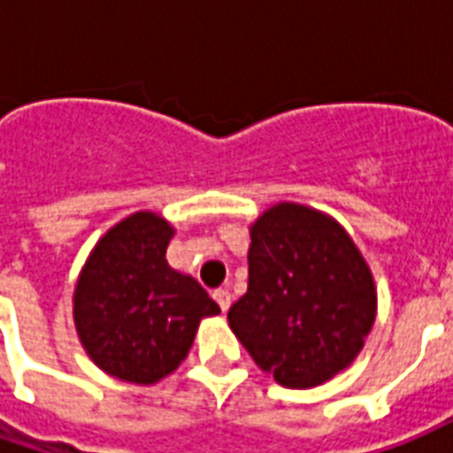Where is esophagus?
I'll use <instances>...</instances> for the list:
<instances>
[{"instance_id":"34e87169","label":"esophagus","mask_w":453,"mask_h":453,"mask_svg":"<svg viewBox=\"0 0 453 453\" xmlns=\"http://www.w3.org/2000/svg\"><path fill=\"white\" fill-rule=\"evenodd\" d=\"M213 298H216V303L220 305V311H223V313H226L227 308H230V303H233V296H230L227 288H218L216 294H213Z\"/></svg>"}]
</instances>
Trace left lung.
Here are the masks:
<instances>
[{
    "label": "left lung",
    "mask_w": 453,
    "mask_h": 453,
    "mask_svg": "<svg viewBox=\"0 0 453 453\" xmlns=\"http://www.w3.org/2000/svg\"><path fill=\"white\" fill-rule=\"evenodd\" d=\"M247 294L227 325L255 364L286 388H315L357 359L379 296L344 227L318 208L281 201L250 226Z\"/></svg>",
    "instance_id": "left-lung-1"
}]
</instances>
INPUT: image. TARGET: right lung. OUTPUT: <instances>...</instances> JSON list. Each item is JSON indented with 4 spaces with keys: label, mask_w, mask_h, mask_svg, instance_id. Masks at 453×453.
<instances>
[{
    "label": "right lung",
    "mask_w": 453,
    "mask_h": 453,
    "mask_svg": "<svg viewBox=\"0 0 453 453\" xmlns=\"http://www.w3.org/2000/svg\"><path fill=\"white\" fill-rule=\"evenodd\" d=\"M174 226L138 211L106 230L87 257L73 318L87 357L113 379L152 386L187 359L198 325L220 313L194 276L167 265Z\"/></svg>",
    "instance_id": "obj_1"
}]
</instances>
